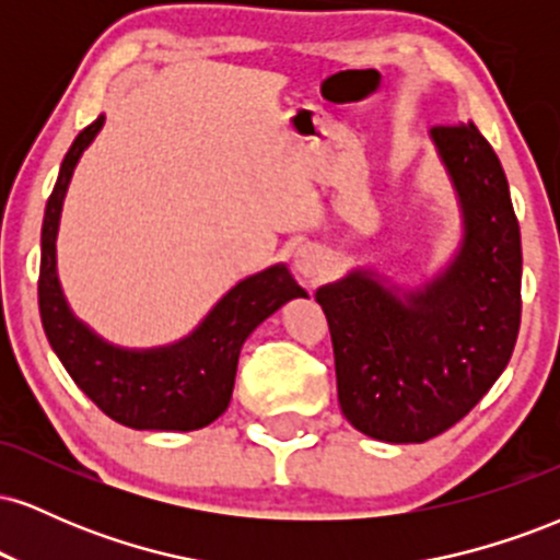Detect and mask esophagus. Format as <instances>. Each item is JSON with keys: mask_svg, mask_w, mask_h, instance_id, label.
<instances>
[{"mask_svg": "<svg viewBox=\"0 0 560 560\" xmlns=\"http://www.w3.org/2000/svg\"><path fill=\"white\" fill-rule=\"evenodd\" d=\"M326 268V258L316 244H302V247L294 253V271H298L307 284L318 279Z\"/></svg>", "mask_w": 560, "mask_h": 560, "instance_id": "esophagus-1", "label": "esophagus"}]
</instances>
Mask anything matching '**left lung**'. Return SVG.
I'll list each match as a JSON object with an SVG mask.
<instances>
[{
  "mask_svg": "<svg viewBox=\"0 0 560 560\" xmlns=\"http://www.w3.org/2000/svg\"><path fill=\"white\" fill-rule=\"evenodd\" d=\"M460 210V244L421 287L355 268L318 287L345 419L374 440L427 442L503 374L522 324V231L503 165L468 120L429 131Z\"/></svg>",
  "mask_w": 560,
  "mask_h": 560,
  "instance_id": "left-lung-1",
  "label": "left lung"
}]
</instances>
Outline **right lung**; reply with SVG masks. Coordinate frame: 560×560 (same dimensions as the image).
I'll list each match as a JSON object with an SVG mask.
<instances>
[{
	"mask_svg": "<svg viewBox=\"0 0 560 560\" xmlns=\"http://www.w3.org/2000/svg\"><path fill=\"white\" fill-rule=\"evenodd\" d=\"M105 126V115L70 144L47 199L42 226L38 311L55 355L83 395L113 421L150 432H195L229 408L244 339L294 298H307L284 262L231 287L213 311L178 342L128 350L89 329L70 311L57 276V231L70 178L86 147Z\"/></svg>",
	"mask_w": 560,
	"mask_h": 560,
	"instance_id": "1",
	"label": "right lung"
}]
</instances>
